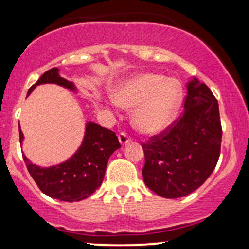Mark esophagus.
I'll list each match as a JSON object with an SVG mask.
<instances>
[{
	"label": "esophagus",
	"instance_id": "obj_1",
	"mask_svg": "<svg viewBox=\"0 0 249 249\" xmlns=\"http://www.w3.org/2000/svg\"><path fill=\"white\" fill-rule=\"evenodd\" d=\"M118 139H119V142H121L122 145H126L127 142H130L131 141H132V139H131V137L128 136L127 133H125V132L119 133Z\"/></svg>",
	"mask_w": 249,
	"mask_h": 249
}]
</instances>
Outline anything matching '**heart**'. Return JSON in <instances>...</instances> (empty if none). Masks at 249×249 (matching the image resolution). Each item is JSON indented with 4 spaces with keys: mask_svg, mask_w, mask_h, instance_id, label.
<instances>
[{
    "mask_svg": "<svg viewBox=\"0 0 249 249\" xmlns=\"http://www.w3.org/2000/svg\"><path fill=\"white\" fill-rule=\"evenodd\" d=\"M116 102L137 110L133 124L144 133H158L170 126L182 101V87L158 73H142L125 81L115 93Z\"/></svg>",
    "mask_w": 249,
    "mask_h": 249,
    "instance_id": "b5f03b06",
    "label": "heart"
}]
</instances>
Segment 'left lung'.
<instances>
[{
  "mask_svg": "<svg viewBox=\"0 0 249 249\" xmlns=\"http://www.w3.org/2000/svg\"><path fill=\"white\" fill-rule=\"evenodd\" d=\"M221 138L218 101L205 83L194 78L187 84L181 116L142 144L144 182L162 198L192 193L215 168Z\"/></svg>",
  "mask_w": 249,
  "mask_h": 249,
  "instance_id": "1",
  "label": "left lung"
}]
</instances>
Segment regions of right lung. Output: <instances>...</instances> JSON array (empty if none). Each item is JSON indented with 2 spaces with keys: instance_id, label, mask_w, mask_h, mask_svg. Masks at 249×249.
<instances>
[{
  "instance_id": "1",
  "label": "right lung",
  "mask_w": 249,
  "mask_h": 249,
  "mask_svg": "<svg viewBox=\"0 0 249 249\" xmlns=\"http://www.w3.org/2000/svg\"><path fill=\"white\" fill-rule=\"evenodd\" d=\"M45 83H55L69 90H76L72 82L62 78L58 69L53 68L39 77L29 89L28 96L37 85ZM22 141L23 133L19 127V142ZM119 147L121 144L113 131L89 122L81 147L67 161L56 166L39 167L31 164L24 154L23 159L30 176L43 193L61 201L73 202L87 199L101 186L108 158Z\"/></svg>"
}]
</instances>
